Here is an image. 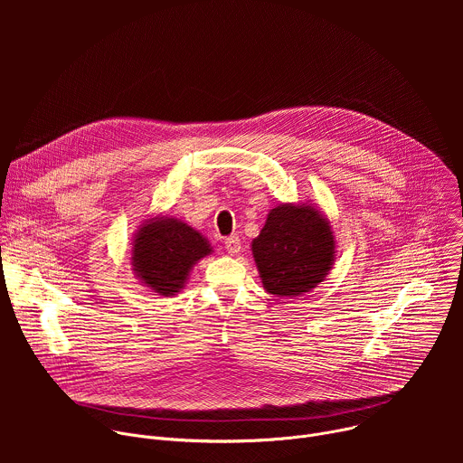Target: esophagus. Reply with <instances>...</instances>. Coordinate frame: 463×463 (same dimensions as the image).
Here are the masks:
<instances>
[{"label": "esophagus", "mask_w": 463, "mask_h": 463, "mask_svg": "<svg viewBox=\"0 0 463 463\" xmlns=\"http://www.w3.org/2000/svg\"><path fill=\"white\" fill-rule=\"evenodd\" d=\"M225 249L229 254H238L241 249V241L238 236H229L225 238Z\"/></svg>", "instance_id": "34e87169"}]
</instances>
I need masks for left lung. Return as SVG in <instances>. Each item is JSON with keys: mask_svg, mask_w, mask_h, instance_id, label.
I'll return each instance as SVG.
<instances>
[{"mask_svg": "<svg viewBox=\"0 0 463 463\" xmlns=\"http://www.w3.org/2000/svg\"><path fill=\"white\" fill-rule=\"evenodd\" d=\"M250 250L263 289L291 298L324 282L335 261V236L311 203H280L269 211Z\"/></svg>", "mask_w": 463, "mask_h": 463, "instance_id": "obj_1", "label": "left lung"}]
</instances>
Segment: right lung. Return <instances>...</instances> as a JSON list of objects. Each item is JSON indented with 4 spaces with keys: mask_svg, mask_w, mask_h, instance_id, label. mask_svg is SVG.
<instances>
[{
    "mask_svg": "<svg viewBox=\"0 0 463 463\" xmlns=\"http://www.w3.org/2000/svg\"><path fill=\"white\" fill-rule=\"evenodd\" d=\"M131 245V271L161 297L179 293L195 263L213 254L209 240L200 231L168 216L146 220Z\"/></svg>",
    "mask_w": 463,
    "mask_h": 463,
    "instance_id": "obj_1",
    "label": "right lung"
}]
</instances>
